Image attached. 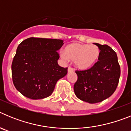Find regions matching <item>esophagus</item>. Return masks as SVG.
Returning a JSON list of instances; mask_svg holds the SVG:
<instances>
[{
	"label": "esophagus",
	"instance_id": "34e87169",
	"mask_svg": "<svg viewBox=\"0 0 131 131\" xmlns=\"http://www.w3.org/2000/svg\"><path fill=\"white\" fill-rule=\"evenodd\" d=\"M68 72H72V71H73V69H72L71 68H70V67H69L68 69Z\"/></svg>",
	"mask_w": 131,
	"mask_h": 131
}]
</instances>
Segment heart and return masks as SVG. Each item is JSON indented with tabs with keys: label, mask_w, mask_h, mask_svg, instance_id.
Here are the masks:
<instances>
[{
	"label": "heart",
	"mask_w": 131,
	"mask_h": 131,
	"mask_svg": "<svg viewBox=\"0 0 131 131\" xmlns=\"http://www.w3.org/2000/svg\"><path fill=\"white\" fill-rule=\"evenodd\" d=\"M100 48L95 45L73 42L65 47L60 56L64 60H73L75 66L80 70H87L94 66L99 60Z\"/></svg>",
	"instance_id": "1"
}]
</instances>
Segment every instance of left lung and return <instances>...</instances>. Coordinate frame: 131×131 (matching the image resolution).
<instances>
[{"instance_id":"obj_1","label":"left lung","mask_w":131,"mask_h":131,"mask_svg":"<svg viewBox=\"0 0 131 131\" xmlns=\"http://www.w3.org/2000/svg\"><path fill=\"white\" fill-rule=\"evenodd\" d=\"M94 45L100 50L99 61L91 69L75 71L77 81L73 87L76 96L90 104L111 96L117 86L121 73L116 52L106 45Z\"/></svg>"}]
</instances>
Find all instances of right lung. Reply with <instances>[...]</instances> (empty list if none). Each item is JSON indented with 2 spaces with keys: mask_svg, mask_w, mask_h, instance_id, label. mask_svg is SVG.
Returning a JSON list of instances; mask_svg holds the SVG:
<instances>
[{
  "mask_svg": "<svg viewBox=\"0 0 131 131\" xmlns=\"http://www.w3.org/2000/svg\"><path fill=\"white\" fill-rule=\"evenodd\" d=\"M60 39L31 37L18 45L12 64L16 89L33 100L43 99L52 94L59 79L68 68L58 64V50L63 45Z\"/></svg>",
  "mask_w": 131,
  "mask_h": 131,
  "instance_id": "add662e5",
  "label": "right lung"
}]
</instances>
